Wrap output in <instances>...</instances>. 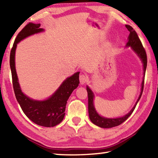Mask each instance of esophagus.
I'll return each mask as SVG.
<instances>
[{"label": "esophagus", "mask_w": 158, "mask_h": 158, "mask_svg": "<svg viewBox=\"0 0 158 158\" xmlns=\"http://www.w3.org/2000/svg\"><path fill=\"white\" fill-rule=\"evenodd\" d=\"M88 80V77L85 74H81L79 76V81L81 84H84Z\"/></svg>", "instance_id": "obj_1"}]
</instances>
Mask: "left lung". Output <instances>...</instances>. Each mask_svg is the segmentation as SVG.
<instances>
[{"label": "left lung", "mask_w": 158, "mask_h": 158, "mask_svg": "<svg viewBox=\"0 0 158 158\" xmlns=\"http://www.w3.org/2000/svg\"><path fill=\"white\" fill-rule=\"evenodd\" d=\"M125 27L127 28V30L130 31V35L128 37V42L126 44V47H130L132 48V50L135 52L139 56V57L141 58V61L143 63V74L145 75L146 66H147V56L146 51L144 49L141 42L139 38V36L136 31L134 30V28L129 25H125ZM143 85H144V79L142 81V84H141V91L138 100L136 102L135 105L134 107L131 109V111L125 116L120 118H106L100 116L97 111H96L94 107V105H93V98H94V94L92 92V90L89 89V86H86V90L88 92V101H89V118L90 121L94 123L95 125H98V127H102V128H111L113 127L118 126V125H121L124 121H126L131 114H132L133 111L135 110L139 100H140L142 95L143 90Z\"/></svg>", "instance_id": "1"}]
</instances>
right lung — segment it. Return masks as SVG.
Segmentation results:
<instances>
[{"mask_svg": "<svg viewBox=\"0 0 158 158\" xmlns=\"http://www.w3.org/2000/svg\"><path fill=\"white\" fill-rule=\"evenodd\" d=\"M40 23H28L16 37L10 52V65L12 73V84L15 97L23 113L35 123L44 127H54L63 121L65 116L67 101L73 90L79 84V72L67 78L60 87L47 100L43 101L34 100L23 94L18 82L15 69V50L17 44L26 37L44 31L40 28Z\"/></svg>", "mask_w": 158, "mask_h": 158, "instance_id": "add662e5", "label": "right lung"}]
</instances>
